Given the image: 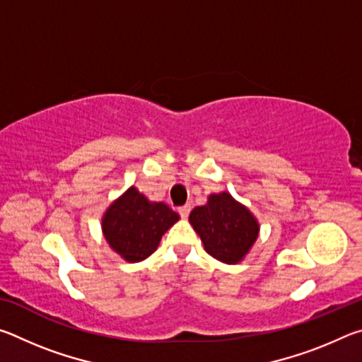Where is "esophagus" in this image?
I'll return each instance as SVG.
<instances>
[{
  "mask_svg": "<svg viewBox=\"0 0 362 362\" xmlns=\"http://www.w3.org/2000/svg\"><path fill=\"white\" fill-rule=\"evenodd\" d=\"M189 211H192V206H189V204H185V206L179 207V214H180V216H182L183 218H187V217H188Z\"/></svg>",
  "mask_w": 362,
  "mask_h": 362,
  "instance_id": "esophagus-1",
  "label": "esophagus"
}]
</instances>
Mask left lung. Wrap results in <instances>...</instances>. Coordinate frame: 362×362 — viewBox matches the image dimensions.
Segmentation results:
<instances>
[{"label": "left lung", "instance_id": "1", "mask_svg": "<svg viewBox=\"0 0 362 362\" xmlns=\"http://www.w3.org/2000/svg\"><path fill=\"white\" fill-rule=\"evenodd\" d=\"M189 223L204 244L206 252L223 263L241 262L259 236V222L246 206L230 193L211 194L207 204L189 212Z\"/></svg>", "mask_w": 362, "mask_h": 362}]
</instances>
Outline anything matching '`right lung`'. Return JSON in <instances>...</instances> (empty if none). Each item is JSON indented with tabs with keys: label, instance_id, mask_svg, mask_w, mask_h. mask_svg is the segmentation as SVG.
<instances>
[{
	"label": "right lung",
	"instance_id": "right-lung-1",
	"mask_svg": "<svg viewBox=\"0 0 362 362\" xmlns=\"http://www.w3.org/2000/svg\"><path fill=\"white\" fill-rule=\"evenodd\" d=\"M179 218V214L168 204L153 203L136 187H131L103 214L102 231L116 254L136 263L155 252L161 236Z\"/></svg>",
	"mask_w": 362,
	"mask_h": 362
}]
</instances>
